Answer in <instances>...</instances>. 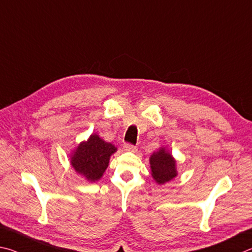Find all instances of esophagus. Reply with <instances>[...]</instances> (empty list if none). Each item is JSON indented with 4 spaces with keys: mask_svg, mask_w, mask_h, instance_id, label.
Returning <instances> with one entry per match:
<instances>
[{
    "mask_svg": "<svg viewBox=\"0 0 252 252\" xmlns=\"http://www.w3.org/2000/svg\"><path fill=\"white\" fill-rule=\"evenodd\" d=\"M124 149H125L126 152H136L137 151V147L135 146V145H131V144H125V146H124Z\"/></svg>",
    "mask_w": 252,
    "mask_h": 252,
    "instance_id": "34e87169",
    "label": "esophagus"
}]
</instances>
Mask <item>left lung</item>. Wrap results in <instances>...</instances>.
Segmentation results:
<instances>
[{
    "mask_svg": "<svg viewBox=\"0 0 252 252\" xmlns=\"http://www.w3.org/2000/svg\"><path fill=\"white\" fill-rule=\"evenodd\" d=\"M151 168L153 178L158 184L169 182L177 175L176 160L165 148L159 149L151 156Z\"/></svg>",
    "mask_w": 252,
    "mask_h": 252,
    "instance_id": "1",
    "label": "left lung"
}]
</instances>
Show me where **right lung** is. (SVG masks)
Masks as SVG:
<instances>
[{
    "mask_svg": "<svg viewBox=\"0 0 252 252\" xmlns=\"http://www.w3.org/2000/svg\"><path fill=\"white\" fill-rule=\"evenodd\" d=\"M117 151L110 143H106L98 135H92L87 142L79 144L72 155L70 164L78 174L90 182L98 180L108 167L109 157Z\"/></svg>",
    "mask_w": 252,
    "mask_h": 252,
    "instance_id": "right-lung-1",
    "label": "right lung"
}]
</instances>
